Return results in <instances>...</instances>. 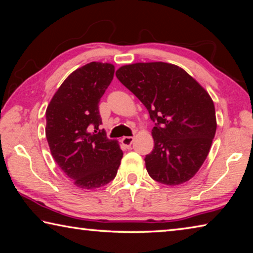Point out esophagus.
Masks as SVG:
<instances>
[{
    "mask_svg": "<svg viewBox=\"0 0 253 253\" xmlns=\"http://www.w3.org/2000/svg\"><path fill=\"white\" fill-rule=\"evenodd\" d=\"M132 142H134V137H131V136H126L122 139L123 145H124V146H126V147H130V145L132 144Z\"/></svg>",
    "mask_w": 253,
    "mask_h": 253,
    "instance_id": "1",
    "label": "esophagus"
}]
</instances>
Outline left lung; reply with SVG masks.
Segmentation results:
<instances>
[{"label": "left lung", "mask_w": 253, "mask_h": 253, "mask_svg": "<svg viewBox=\"0 0 253 253\" xmlns=\"http://www.w3.org/2000/svg\"><path fill=\"white\" fill-rule=\"evenodd\" d=\"M116 76L155 123L154 148L145 157L149 176L165 185L193 177L207 160L216 130L209 93L185 70L166 62L124 66Z\"/></svg>", "instance_id": "left-lung-1"}]
</instances>
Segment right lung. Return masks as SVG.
I'll return each instance as SVG.
<instances>
[{"label": "right lung", "mask_w": 253, "mask_h": 253, "mask_svg": "<svg viewBox=\"0 0 253 253\" xmlns=\"http://www.w3.org/2000/svg\"><path fill=\"white\" fill-rule=\"evenodd\" d=\"M111 63L90 62L60 85L45 111L51 155L80 188L104 186L116 176L123 152L99 129V101L114 78Z\"/></svg>", "instance_id": "1"}]
</instances>
